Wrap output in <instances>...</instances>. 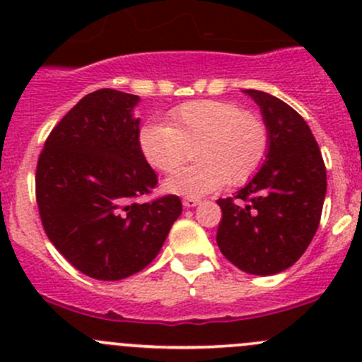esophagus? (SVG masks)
Here are the masks:
<instances>
[{"label":"esophagus","mask_w":362,"mask_h":362,"mask_svg":"<svg viewBox=\"0 0 362 362\" xmlns=\"http://www.w3.org/2000/svg\"><path fill=\"white\" fill-rule=\"evenodd\" d=\"M184 206L185 208H194L196 204H199V199L198 198H184Z\"/></svg>","instance_id":"esophagus-1"}]
</instances>
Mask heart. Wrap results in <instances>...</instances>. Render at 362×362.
<instances>
[{"label":"heart","mask_w":362,"mask_h":362,"mask_svg":"<svg viewBox=\"0 0 362 362\" xmlns=\"http://www.w3.org/2000/svg\"><path fill=\"white\" fill-rule=\"evenodd\" d=\"M138 141L145 159L163 173L176 171L196 146L200 163L171 175L164 191L199 198L228 182H249L268 156L269 129L259 113L233 101L196 100L168 113V126L141 127Z\"/></svg>","instance_id":"obj_1"}]
</instances>
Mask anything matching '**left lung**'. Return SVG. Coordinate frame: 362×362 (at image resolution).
<instances>
[{
    "label": "left lung",
    "mask_w": 362,
    "mask_h": 362,
    "mask_svg": "<svg viewBox=\"0 0 362 362\" xmlns=\"http://www.w3.org/2000/svg\"><path fill=\"white\" fill-rule=\"evenodd\" d=\"M269 129L261 170L236 192L218 199L217 245L250 275L284 272L308 249L319 228L327 178L322 154L301 115L279 98L247 89Z\"/></svg>",
    "instance_id": "obj_1"
}]
</instances>
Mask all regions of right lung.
I'll return each instance as SVG.
<instances>
[{
	"mask_svg": "<svg viewBox=\"0 0 362 362\" xmlns=\"http://www.w3.org/2000/svg\"><path fill=\"white\" fill-rule=\"evenodd\" d=\"M138 101L115 89L83 96L50 131L36 166L47 236L96 280H122L151 264L182 214L173 194L136 202L158 185L138 141Z\"/></svg>",
	"mask_w": 362,
	"mask_h": 362,
	"instance_id": "right-lung-1",
	"label": "right lung"
}]
</instances>
